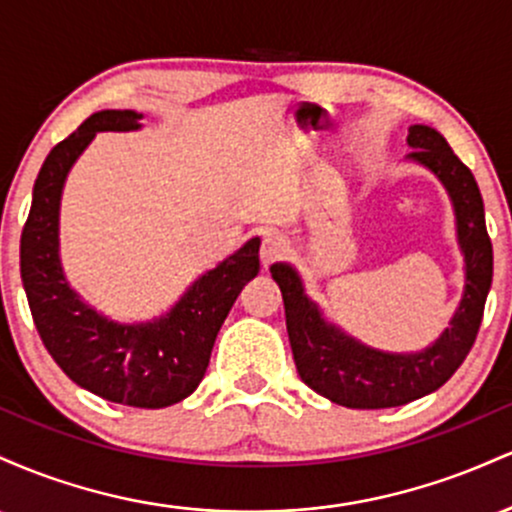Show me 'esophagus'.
Returning a JSON list of instances; mask_svg holds the SVG:
<instances>
[{
	"mask_svg": "<svg viewBox=\"0 0 512 512\" xmlns=\"http://www.w3.org/2000/svg\"><path fill=\"white\" fill-rule=\"evenodd\" d=\"M286 252H289V240H286L284 236H279V233H267V236L262 238L260 257H262L264 267L276 260H281Z\"/></svg>",
	"mask_w": 512,
	"mask_h": 512,
	"instance_id": "esophagus-1",
	"label": "esophagus"
}]
</instances>
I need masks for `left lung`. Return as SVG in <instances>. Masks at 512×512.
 <instances>
[{
	"instance_id": "8db88e82",
	"label": "left lung",
	"mask_w": 512,
	"mask_h": 512,
	"mask_svg": "<svg viewBox=\"0 0 512 512\" xmlns=\"http://www.w3.org/2000/svg\"><path fill=\"white\" fill-rule=\"evenodd\" d=\"M407 142L414 149L409 158L433 170L455 204L457 238L467 267L460 308L436 344L419 354H385L358 344L322 320L289 264H272L269 269L284 296L286 330L298 375L317 395L349 409L402 407L448 383L477 339L491 289L493 248L472 170L436 129L409 127Z\"/></svg>"
}]
</instances>
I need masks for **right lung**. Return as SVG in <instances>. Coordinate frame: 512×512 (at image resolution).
<instances>
[{
	"mask_svg": "<svg viewBox=\"0 0 512 512\" xmlns=\"http://www.w3.org/2000/svg\"><path fill=\"white\" fill-rule=\"evenodd\" d=\"M142 117L137 110H101L50 151L21 233V281L35 330L69 380L108 402L161 409L192 395L202 383L228 310L260 272V240H248L197 279L161 320L117 325L79 301L57 255L64 178L96 132L139 129Z\"/></svg>",
	"mask_w": 512,
	"mask_h": 512,
	"instance_id": "1",
	"label": "right lung"
}]
</instances>
